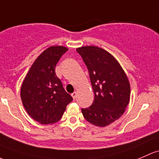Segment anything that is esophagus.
<instances>
[{
  "instance_id": "esophagus-1",
  "label": "esophagus",
  "mask_w": 159,
  "mask_h": 159,
  "mask_svg": "<svg viewBox=\"0 0 159 159\" xmlns=\"http://www.w3.org/2000/svg\"><path fill=\"white\" fill-rule=\"evenodd\" d=\"M71 96H72V98H73V99H75V98H76V97H77V93L76 92H74V93H71Z\"/></svg>"
}]
</instances>
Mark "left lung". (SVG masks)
I'll return each instance as SVG.
<instances>
[{"label":"left lung","mask_w":159,"mask_h":159,"mask_svg":"<svg viewBox=\"0 0 159 159\" xmlns=\"http://www.w3.org/2000/svg\"><path fill=\"white\" fill-rule=\"evenodd\" d=\"M88 68L94 100L88 108H81L87 121L106 126L118 120L129 102L130 85L127 76L116 58L97 46L76 49Z\"/></svg>","instance_id":"obj_1"}]
</instances>
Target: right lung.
<instances>
[{
    "label": "right lung",
    "instance_id": "add662e5",
    "mask_svg": "<svg viewBox=\"0 0 159 159\" xmlns=\"http://www.w3.org/2000/svg\"><path fill=\"white\" fill-rule=\"evenodd\" d=\"M68 51L63 46H51L36 59L21 87V99L28 114L42 124L61 119L66 106L73 101L56 74V66Z\"/></svg>",
    "mask_w": 159,
    "mask_h": 159
}]
</instances>
